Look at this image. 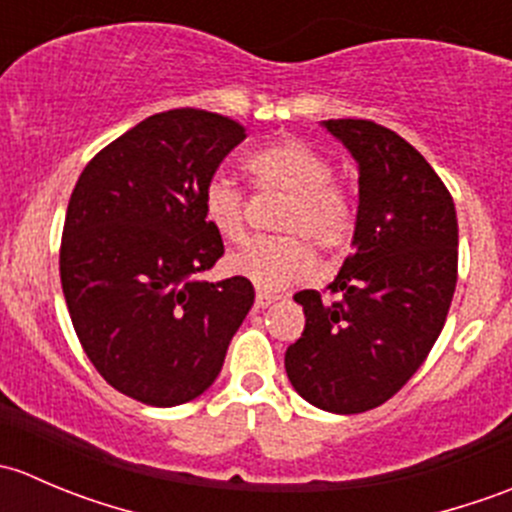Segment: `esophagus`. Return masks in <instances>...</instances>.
Returning <instances> with one entry per match:
<instances>
[{
  "label": "esophagus",
  "instance_id": "esophagus-1",
  "mask_svg": "<svg viewBox=\"0 0 512 512\" xmlns=\"http://www.w3.org/2000/svg\"><path fill=\"white\" fill-rule=\"evenodd\" d=\"M275 294H270V292H257L255 294V309H265V307H270L272 302H275Z\"/></svg>",
  "mask_w": 512,
  "mask_h": 512
}]
</instances>
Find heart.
<instances>
[{"mask_svg": "<svg viewBox=\"0 0 512 512\" xmlns=\"http://www.w3.org/2000/svg\"><path fill=\"white\" fill-rule=\"evenodd\" d=\"M252 180L262 190L289 195L280 230L287 237H257L227 257V267L260 289H285L309 277L317 267L312 240L319 250L337 252L349 245L356 227L352 195L334 180L332 160L297 141L285 138L257 148L245 160ZM203 215L225 240L245 232V195L225 175H213L203 188Z\"/></svg>", "mask_w": 512, "mask_h": 512, "instance_id": "b5f03b06", "label": "heart"}]
</instances>
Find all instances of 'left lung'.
Returning <instances> with one entry per match:
<instances>
[{"mask_svg": "<svg viewBox=\"0 0 512 512\" xmlns=\"http://www.w3.org/2000/svg\"><path fill=\"white\" fill-rule=\"evenodd\" d=\"M359 165L352 255L329 285L302 289L304 332L285 354L294 391L332 414L389 401L436 344L458 280L453 198L399 133L361 118L322 121Z\"/></svg>", "mask_w": 512, "mask_h": 512, "instance_id": "obj_1", "label": "left lung"}]
</instances>
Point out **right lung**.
Masks as SVG:
<instances>
[{
    "label": "right lung",
    "mask_w": 512,
    "mask_h": 512,
    "mask_svg": "<svg viewBox=\"0 0 512 512\" xmlns=\"http://www.w3.org/2000/svg\"><path fill=\"white\" fill-rule=\"evenodd\" d=\"M245 128L173 108L133 126L79 175L59 272L76 337L98 374L148 406L193 401L218 379L255 302L245 277L198 280L223 257L203 188Z\"/></svg>",
    "instance_id": "right-lung-1"
}]
</instances>
